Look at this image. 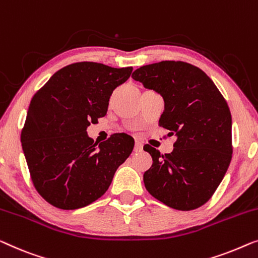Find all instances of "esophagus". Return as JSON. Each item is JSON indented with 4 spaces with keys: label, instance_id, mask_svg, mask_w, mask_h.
Here are the masks:
<instances>
[{
    "label": "esophagus",
    "instance_id": "obj_1",
    "mask_svg": "<svg viewBox=\"0 0 258 258\" xmlns=\"http://www.w3.org/2000/svg\"><path fill=\"white\" fill-rule=\"evenodd\" d=\"M142 150H143V145H142L141 142H136L135 148H134V151H135V152H141Z\"/></svg>",
    "mask_w": 258,
    "mask_h": 258
}]
</instances>
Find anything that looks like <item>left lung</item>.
Here are the masks:
<instances>
[{
	"label": "left lung",
	"mask_w": 258,
	"mask_h": 258,
	"mask_svg": "<svg viewBox=\"0 0 258 258\" xmlns=\"http://www.w3.org/2000/svg\"><path fill=\"white\" fill-rule=\"evenodd\" d=\"M132 78L164 99L159 125L177 141L171 154L150 145L152 165L144 172L152 197L178 211L206 204L228 170L231 160V115L212 79L197 66L165 60L142 66Z\"/></svg>",
	"instance_id": "8db88e82"
}]
</instances>
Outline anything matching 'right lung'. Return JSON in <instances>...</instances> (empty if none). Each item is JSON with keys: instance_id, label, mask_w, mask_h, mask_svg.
I'll return each mask as SVG.
<instances>
[{"instance_id": "1", "label": "right lung", "mask_w": 258, "mask_h": 258, "mask_svg": "<svg viewBox=\"0 0 258 258\" xmlns=\"http://www.w3.org/2000/svg\"><path fill=\"white\" fill-rule=\"evenodd\" d=\"M132 72L133 67L76 62L55 72L32 98L22 148L33 185L52 206L77 210L98 200L132 154L135 142L126 134L99 145L87 134Z\"/></svg>"}]
</instances>
